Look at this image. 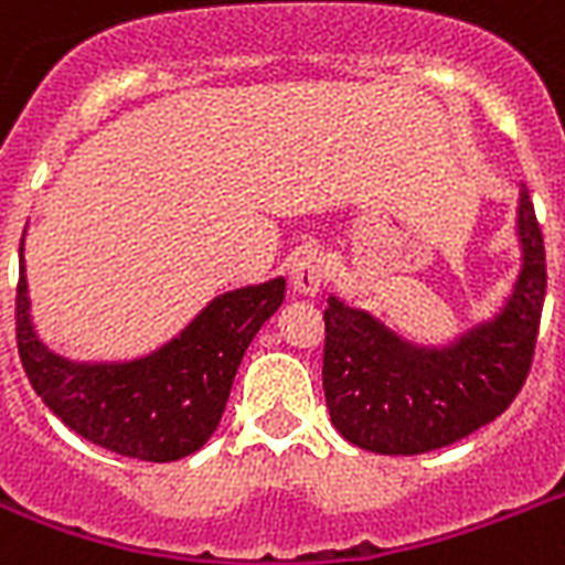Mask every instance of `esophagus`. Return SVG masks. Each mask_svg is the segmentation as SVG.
<instances>
[{"mask_svg": "<svg viewBox=\"0 0 565 565\" xmlns=\"http://www.w3.org/2000/svg\"><path fill=\"white\" fill-rule=\"evenodd\" d=\"M326 275H329V266H326L322 252L299 254L290 266L292 290L301 292V296H317L326 284Z\"/></svg>", "mask_w": 565, "mask_h": 565, "instance_id": "esophagus-1", "label": "esophagus"}]
</instances>
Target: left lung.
<instances>
[{
  "mask_svg": "<svg viewBox=\"0 0 565 565\" xmlns=\"http://www.w3.org/2000/svg\"><path fill=\"white\" fill-rule=\"evenodd\" d=\"M515 236L522 269L503 308L445 347L412 343L331 292L322 387L340 436L373 454H429L510 408L531 370L548 284L542 231L524 183Z\"/></svg>",
  "mask_w": 565,
  "mask_h": 565,
  "instance_id": "8db88e82",
  "label": "left lung"
}]
</instances>
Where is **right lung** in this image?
<instances>
[{
    "instance_id": "obj_1",
    "label": "right lung",
    "mask_w": 565,
    "mask_h": 565,
    "mask_svg": "<svg viewBox=\"0 0 565 565\" xmlns=\"http://www.w3.org/2000/svg\"><path fill=\"white\" fill-rule=\"evenodd\" d=\"M284 290L287 281L273 278L222 292L178 338L141 359L73 361L50 350L34 329L20 243V361L38 397L76 436L141 462H174L215 433L236 367L260 326L281 308Z\"/></svg>"
}]
</instances>
